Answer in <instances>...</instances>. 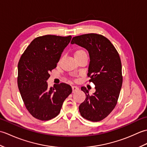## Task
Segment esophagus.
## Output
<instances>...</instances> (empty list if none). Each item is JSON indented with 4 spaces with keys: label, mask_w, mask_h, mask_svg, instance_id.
<instances>
[{
    "label": "esophagus",
    "mask_w": 147,
    "mask_h": 147,
    "mask_svg": "<svg viewBox=\"0 0 147 147\" xmlns=\"http://www.w3.org/2000/svg\"><path fill=\"white\" fill-rule=\"evenodd\" d=\"M72 90H73V93H75V92L78 91L79 88L77 86H72Z\"/></svg>",
    "instance_id": "obj_1"
}]
</instances>
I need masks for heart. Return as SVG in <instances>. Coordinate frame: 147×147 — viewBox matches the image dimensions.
<instances>
[{"instance_id":"b5f03b06","label":"heart","mask_w":147,"mask_h":147,"mask_svg":"<svg viewBox=\"0 0 147 147\" xmlns=\"http://www.w3.org/2000/svg\"><path fill=\"white\" fill-rule=\"evenodd\" d=\"M84 55H86V53L83 49H77L76 51L74 52V57L75 58L80 57V56H82Z\"/></svg>"}]
</instances>
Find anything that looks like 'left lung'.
Wrapping results in <instances>:
<instances>
[{
    "label": "left lung",
    "mask_w": 147,
    "mask_h": 147,
    "mask_svg": "<svg viewBox=\"0 0 147 147\" xmlns=\"http://www.w3.org/2000/svg\"><path fill=\"white\" fill-rule=\"evenodd\" d=\"M71 44L86 49L90 55L89 82L95 85L96 91L90 95L82 86L86 98L79 106L81 115L86 119L102 121L113 111L117 104L123 84L122 65L114 46L106 37L96 33L74 36Z\"/></svg>",
    "instance_id": "obj_1"
}]
</instances>
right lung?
I'll return each mask as SVG.
<instances>
[{
    "label": "right lung",
    "instance_id": "right-lung-1",
    "mask_svg": "<svg viewBox=\"0 0 147 147\" xmlns=\"http://www.w3.org/2000/svg\"><path fill=\"white\" fill-rule=\"evenodd\" d=\"M71 36L47 35L34 39L18 62V85L22 99L32 116L48 121L59 114L65 99L72 92L70 85L61 83L49 88V73L57 66Z\"/></svg>",
    "mask_w": 147,
    "mask_h": 147
}]
</instances>
